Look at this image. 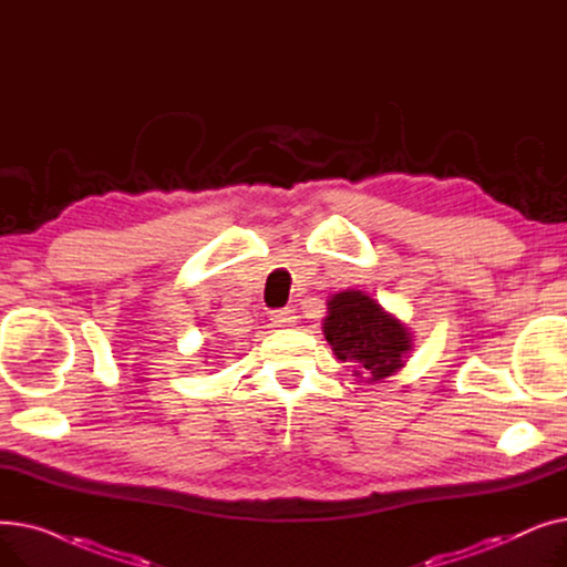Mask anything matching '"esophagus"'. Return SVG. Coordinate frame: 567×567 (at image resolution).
I'll return each mask as SVG.
<instances>
[{
  "label": "esophagus",
  "instance_id": "1",
  "mask_svg": "<svg viewBox=\"0 0 567 567\" xmlns=\"http://www.w3.org/2000/svg\"><path fill=\"white\" fill-rule=\"evenodd\" d=\"M271 321H274V326H280V329H285V326H293L296 323V315H293V310H276L274 315H271Z\"/></svg>",
  "mask_w": 567,
  "mask_h": 567
}]
</instances>
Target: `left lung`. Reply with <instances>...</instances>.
<instances>
[{
    "instance_id": "obj_1",
    "label": "left lung",
    "mask_w": 567,
    "mask_h": 567,
    "mask_svg": "<svg viewBox=\"0 0 567 567\" xmlns=\"http://www.w3.org/2000/svg\"><path fill=\"white\" fill-rule=\"evenodd\" d=\"M329 312L321 321L326 342L353 377L379 383L398 374L413 349L411 331L395 315L385 312L370 293L342 289L329 296Z\"/></svg>"
}]
</instances>
